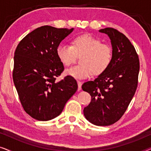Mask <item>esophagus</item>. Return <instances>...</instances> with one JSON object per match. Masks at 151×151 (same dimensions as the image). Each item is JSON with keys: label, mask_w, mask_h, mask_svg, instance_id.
<instances>
[{"label": "esophagus", "mask_w": 151, "mask_h": 151, "mask_svg": "<svg viewBox=\"0 0 151 151\" xmlns=\"http://www.w3.org/2000/svg\"><path fill=\"white\" fill-rule=\"evenodd\" d=\"M82 82L79 81V80H78V91H80L82 88Z\"/></svg>", "instance_id": "esophagus-1"}]
</instances>
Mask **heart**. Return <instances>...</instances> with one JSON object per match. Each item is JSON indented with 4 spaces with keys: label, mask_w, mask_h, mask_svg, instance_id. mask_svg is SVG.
I'll return each instance as SVG.
<instances>
[{
    "label": "heart",
    "mask_w": 151,
    "mask_h": 151,
    "mask_svg": "<svg viewBox=\"0 0 151 151\" xmlns=\"http://www.w3.org/2000/svg\"><path fill=\"white\" fill-rule=\"evenodd\" d=\"M59 60L66 67L75 63L77 55H81L79 65L66 70V73L78 79L90 77L93 73L99 76L106 71L113 59V49L108 44L89 34L77 36L72 41V46L60 44L56 49Z\"/></svg>",
    "instance_id": "b5f03b06"
}]
</instances>
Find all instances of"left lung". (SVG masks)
I'll return each instance as SVG.
<instances>
[{
    "instance_id": "obj_1",
    "label": "left lung",
    "mask_w": 151,
    "mask_h": 151,
    "mask_svg": "<svg viewBox=\"0 0 151 151\" xmlns=\"http://www.w3.org/2000/svg\"><path fill=\"white\" fill-rule=\"evenodd\" d=\"M108 35L113 49L111 65L93 81L82 86L91 96L84 115L91 123L109 126L125 113L137 89L139 60L135 47L125 35L113 28L99 30Z\"/></svg>"
}]
</instances>
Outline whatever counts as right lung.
<instances>
[{"mask_svg":"<svg viewBox=\"0 0 151 151\" xmlns=\"http://www.w3.org/2000/svg\"><path fill=\"white\" fill-rule=\"evenodd\" d=\"M73 31V28L42 26L27 35L16 47L14 83L24 110L37 120L58 116L78 89L77 82L71 76L55 80L64 71L56 49Z\"/></svg>","mask_w":151,"mask_h":151,"instance_id":"right-lung-1","label":"right lung"}]
</instances>
